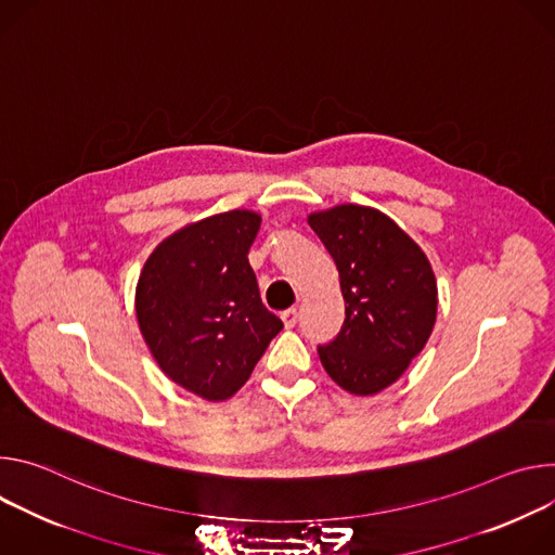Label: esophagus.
<instances>
[{"mask_svg": "<svg viewBox=\"0 0 555 555\" xmlns=\"http://www.w3.org/2000/svg\"><path fill=\"white\" fill-rule=\"evenodd\" d=\"M280 318H282L286 328H293L297 324V309H286V311H282Z\"/></svg>", "mask_w": 555, "mask_h": 555, "instance_id": "obj_1", "label": "esophagus"}]
</instances>
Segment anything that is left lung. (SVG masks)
<instances>
[{"label":"left lung","mask_w":555,"mask_h":555,"mask_svg":"<svg viewBox=\"0 0 555 555\" xmlns=\"http://www.w3.org/2000/svg\"><path fill=\"white\" fill-rule=\"evenodd\" d=\"M337 264L346 301L339 335L318 346L324 371L350 395H377L423 350L437 322V278L421 246L386 214L337 205L309 216Z\"/></svg>","instance_id":"left-lung-1"}]
</instances>
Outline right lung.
<instances>
[{
  "mask_svg": "<svg viewBox=\"0 0 555 555\" xmlns=\"http://www.w3.org/2000/svg\"><path fill=\"white\" fill-rule=\"evenodd\" d=\"M260 216L233 209L165 237L137 284V320L160 371L207 401L233 397L284 328L260 299L249 249Z\"/></svg>",
  "mask_w": 555,
  "mask_h": 555,
  "instance_id": "add662e5",
  "label": "right lung"
}]
</instances>
